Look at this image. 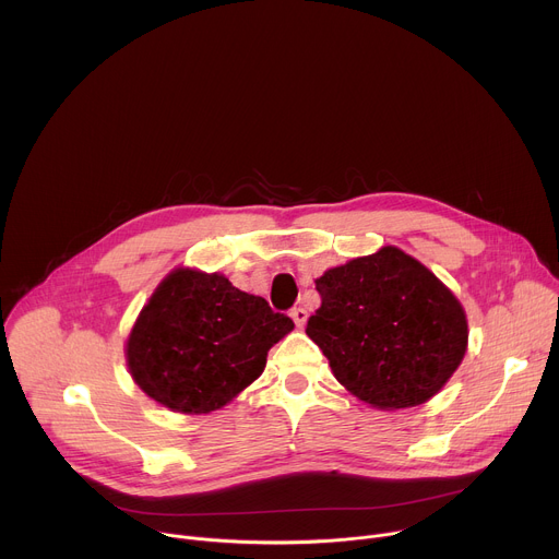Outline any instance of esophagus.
Returning <instances> with one entry per match:
<instances>
[{
    "label": "esophagus",
    "mask_w": 559,
    "mask_h": 559,
    "mask_svg": "<svg viewBox=\"0 0 559 559\" xmlns=\"http://www.w3.org/2000/svg\"><path fill=\"white\" fill-rule=\"evenodd\" d=\"M289 316H292V321L296 323V328H305V323H307V311H305L302 307H294V309L289 311Z\"/></svg>",
    "instance_id": "1"
}]
</instances>
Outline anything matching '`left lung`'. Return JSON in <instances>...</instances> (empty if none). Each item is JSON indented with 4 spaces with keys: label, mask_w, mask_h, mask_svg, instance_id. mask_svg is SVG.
<instances>
[{
    "label": "left lung",
    "mask_w": 559,
    "mask_h": 559,
    "mask_svg": "<svg viewBox=\"0 0 559 559\" xmlns=\"http://www.w3.org/2000/svg\"><path fill=\"white\" fill-rule=\"evenodd\" d=\"M307 336L336 380L373 409L418 407L449 382L468 345L455 294L401 248L330 267Z\"/></svg>",
    "instance_id": "obj_1"
}]
</instances>
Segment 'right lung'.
<instances>
[{
  "label": "right lung",
  "instance_id": "add662e5",
  "mask_svg": "<svg viewBox=\"0 0 559 559\" xmlns=\"http://www.w3.org/2000/svg\"><path fill=\"white\" fill-rule=\"evenodd\" d=\"M292 330V318L223 274L177 267L139 311L126 362L156 405L199 416L250 386L263 373L267 352Z\"/></svg>",
  "mask_w": 559,
  "mask_h": 559
}]
</instances>
